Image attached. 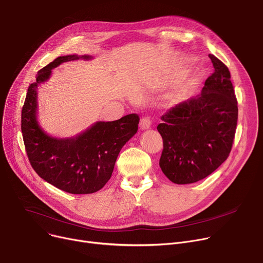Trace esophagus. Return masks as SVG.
I'll return each instance as SVG.
<instances>
[{
	"label": "esophagus",
	"instance_id": "34e87169",
	"mask_svg": "<svg viewBox=\"0 0 263 263\" xmlns=\"http://www.w3.org/2000/svg\"><path fill=\"white\" fill-rule=\"evenodd\" d=\"M140 127L142 130H147L151 127V119L150 117H144L141 119V122H140Z\"/></svg>",
	"mask_w": 263,
	"mask_h": 263
}]
</instances>
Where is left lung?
Masks as SVG:
<instances>
[{"instance_id": "obj_1", "label": "left lung", "mask_w": 263, "mask_h": 263, "mask_svg": "<svg viewBox=\"0 0 263 263\" xmlns=\"http://www.w3.org/2000/svg\"><path fill=\"white\" fill-rule=\"evenodd\" d=\"M214 71L200 95L168 109L157 127L163 139L160 167L177 184L197 182L224 163L232 148L238 101L227 66L209 54Z\"/></svg>"}]
</instances>
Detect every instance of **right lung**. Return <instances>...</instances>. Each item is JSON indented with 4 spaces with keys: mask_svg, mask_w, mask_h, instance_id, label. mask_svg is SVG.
<instances>
[{
    "mask_svg": "<svg viewBox=\"0 0 263 263\" xmlns=\"http://www.w3.org/2000/svg\"><path fill=\"white\" fill-rule=\"evenodd\" d=\"M79 59L91 57H60L37 72L26 92L21 130L27 158L40 178L70 194H91L109 180L121 148L137 132L140 117L129 114L98 121L71 139H55L41 129L36 118L38 86L50 78L53 68Z\"/></svg>",
    "mask_w": 263,
    "mask_h": 263,
    "instance_id": "1",
    "label": "right lung"
}]
</instances>
